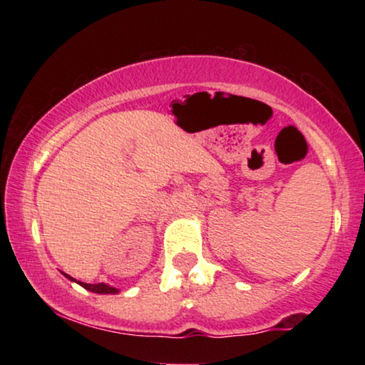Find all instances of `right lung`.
<instances>
[{"mask_svg":"<svg viewBox=\"0 0 365 365\" xmlns=\"http://www.w3.org/2000/svg\"><path fill=\"white\" fill-rule=\"evenodd\" d=\"M64 276H66V277L69 279V281L78 282L79 286L84 287V289H88V291H91V292H96V294H118V292H119L116 287L108 286V284H104V282H101V284H86V282H79V281H76V279H73L71 276H68V274H64Z\"/></svg>","mask_w":365,"mask_h":365,"instance_id":"1","label":"right lung"}]
</instances>
